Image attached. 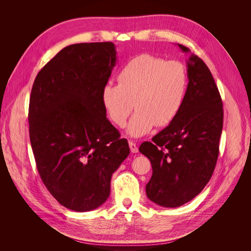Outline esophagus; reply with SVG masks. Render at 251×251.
Masks as SVG:
<instances>
[{
    "label": "esophagus",
    "mask_w": 251,
    "mask_h": 251,
    "mask_svg": "<svg viewBox=\"0 0 251 251\" xmlns=\"http://www.w3.org/2000/svg\"><path fill=\"white\" fill-rule=\"evenodd\" d=\"M128 146H130V150L132 153H137L138 148H137V146H136V143L134 141H131V140L128 141Z\"/></svg>",
    "instance_id": "34e87169"
}]
</instances>
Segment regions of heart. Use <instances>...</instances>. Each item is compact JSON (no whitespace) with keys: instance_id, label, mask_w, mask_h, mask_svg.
Here are the masks:
<instances>
[{"instance_id":"heart-1","label":"heart","mask_w":251,"mask_h":251,"mask_svg":"<svg viewBox=\"0 0 251 251\" xmlns=\"http://www.w3.org/2000/svg\"><path fill=\"white\" fill-rule=\"evenodd\" d=\"M117 81L118 85L103 86L101 102L110 120L118 126H125L135 105L137 110L126 128L132 137H141L156 125H170L183 105L187 89L183 65L150 54L128 60L120 69Z\"/></svg>"}]
</instances>
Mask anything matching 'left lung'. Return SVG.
<instances>
[{
	"label": "left lung",
	"instance_id": "1",
	"mask_svg": "<svg viewBox=\"0 0 251 251\" xmlns=\"http://www.w3.org/2000/svg\"><path fill=\"white\" fill-rule=\"evenodd\" d=\"M183 52L189 49L178 44ZM183 105L172 123L141 143L153 174L148 198L163 207H178L194 199L208 183L219 156L223 103L214 77L203 60L191 54Z\"/></svg>",
	"mask_w": 251,
	"mask_h": 251
}]
</instances>
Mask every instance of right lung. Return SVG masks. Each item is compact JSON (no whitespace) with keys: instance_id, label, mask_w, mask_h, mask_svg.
Instances as JSON below:
<instances>
[{"instance_id":"right-lung-1","label":"right lung","mask_w":251,"mask_h":251,"mask_svg":"<svg viewBox=\"0 0 251 251\" xmlns=\"http://www.w3.org/2000/svg\"><path fill=\"white\" fill-rule=\"evenodd\" d=\"M116 59L111 42L70 45L32 86L28 120L36 168L50 194L74 211L105 202L113 173L130 154L101 102Z\"/></svg>"}]
</instances>
